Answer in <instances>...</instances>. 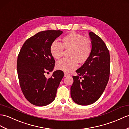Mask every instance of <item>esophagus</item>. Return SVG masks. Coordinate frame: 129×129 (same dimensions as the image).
Wrapping results in <instances>:
<instances>
[{
	"label": "esophagus",
	"instance_id": "obj_1",
	"mask_svg": "<svg viewBox=\"0 0 129 129\" xmlns=\"http://www.w3.org/2000/svg\"><path fill=\"white\" fill-rule=\"evenodd\" d=\"M70 76V74H69L68 73H64V76L65 77H67V76Z\"/></svg>",
	"mask_w": 129,
	"mask_h": 129
}]
</instances>
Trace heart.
Listing matches in <instances>:
<instances>
[{"label": "heart", "instance_id": "heart-1", "mask_svg": "<svg viewBox=\"0 0 129 129\" xmlns=\"http://www.w3.org/2000/svg\"><path fill=\"white\" fill-rule=\"evenodd\" d=\"M64 49L70 50L69 58L64 59L56 63V68L65 72H71L78 65L88 61L92 51V42L89 38L76 32H71L62 39V43H52L50 52L54 58L60 59L64 55Z\"/></svg>", "mask_w": 129, "mask_h": 129}]
</instances>
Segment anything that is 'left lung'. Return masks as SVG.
Masks as SVG:
<instances>
[{
	"instance_id": "8db88e82",
	"label": "left lung",
	"mask_w": 129,
	"mask_h": 129,
	"mask_svg": "<svg viewBox=\"0 0 129 129\" xmlns=\"http://www.w3.org/2000/svg\"><path fill=\"white\" fill-rule=\"evenodd\" d=\"M92 51L88 61L73 76L70 88L73 100L82 106L91 104L102 94L110 75V54L103 41L93 32H89Z\"/></svg>"
}]
</instances>
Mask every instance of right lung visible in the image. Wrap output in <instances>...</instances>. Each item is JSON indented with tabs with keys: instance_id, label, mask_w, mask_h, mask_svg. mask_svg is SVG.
I'll return each mask as SVG.
<instances>
[{
	"instance_id": "1",
	"label": "right lung",
	"mask_w": 129,
	"mask_h": 129,
	"mask_svg": "<svg viewBox=\"0 0 129 129\" xmlns=\"http://www.w3.org/2000/svg\"><path fill=\"white\" fill-rule=\"evenodd\" d=\"M61 31L39 32L27 39L17 56V70L21 89L25 98L37 106H45L55 100L64 74L56 70L47 79L45 74L53 71L55 61L50 45L62 34Z\"/></svg>"
}]
</instances>
